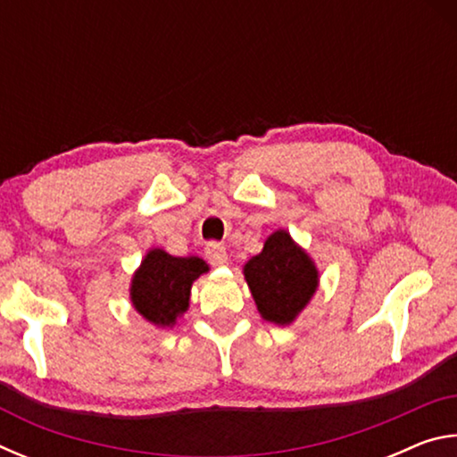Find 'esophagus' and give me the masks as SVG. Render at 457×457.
Wrapping results in <instances>:
<instances>
[{"instance_id": "1", "label": "esophagus", "mask_w": 457, "mask_h": 457, "mask_svg": "<svg viewBox=\"0 0 457 457\" xmlns=\"http://www.w3.org/2000/svg\"><path fill=\"white\" fill-rule=\"evenodd\" d=\"M205 253H207V260H210L213 266H226V264H228V252H226V247H223V245L218 244V242L207 244Z\"/></svg>"}]
</instances>
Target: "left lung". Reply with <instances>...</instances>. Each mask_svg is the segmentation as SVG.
<instances>
[{
  "instance_id": "1",
  "label": "left lung",
  "mask_w": 457,
  "mask_h": 457,
  "mask_svg": "<svg viewBox=\"0 0 457 457\" xmlns=\"http://www.w3.org/2000/svg\"><path fill=\"white\" fill-rule=\"evenodd\" d=\"M244 278L262 319L290 327L319 290L320 274L303 245L286 229H276L258 256L244 264Z\"/></svg>"
}]
</instances>
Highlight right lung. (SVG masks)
<instances>
[{"mask_svg": "<svg viewBox=\"0 0 457 457\" xmlns=\"http://www.w3.org/2000/svg\"><path fill=\"white\" fill-rule=\"evenodd\" d=\"M210 266L199 256H171L151 247L130 278V304L157 328H173L187 312L191 286Z\"/></svg>", "mask_w": 457, "mask_h": 457, "instance_id": "add662e5", "label": "right lung"}]
</instances>
